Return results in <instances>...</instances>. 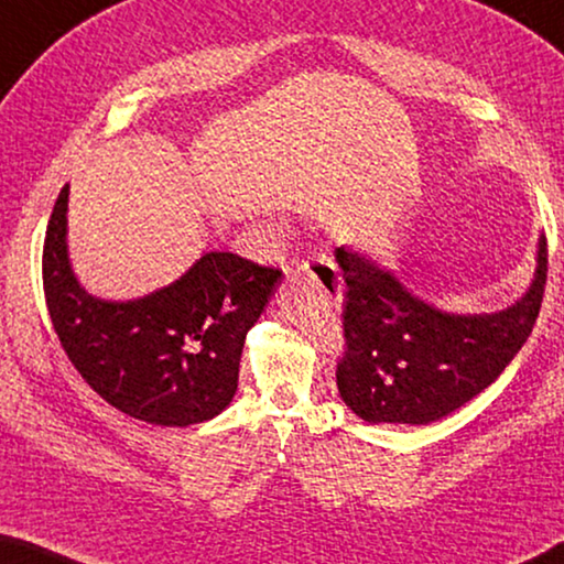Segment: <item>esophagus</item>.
I'll list each match as a JSON object with an SVG mask.
<instances>
[{"mask_svg": "<svg viewBox=\"0 0 564 564\" xmlns=\"http://www.w3.org/2000/svg\"><path fill=\"white\" fill-rule=\"evenodd\" d=\"M326 275H336V265H333L328 256H318V259H313V261H303L299 265V271L289 273V281L305 279V281L321 283V279H326Z\"/></svg>", "mask_w": 564, "mask_h": 564, "instance_id": "1", "label": "esophagus"}]
</instances>
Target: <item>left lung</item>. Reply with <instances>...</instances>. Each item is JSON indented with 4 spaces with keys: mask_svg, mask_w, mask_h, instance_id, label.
Segmentation results:
<instances>
[{
    "mask_svg": "<svg viewBox=\"0 0 564 564\" xmlns=\"http://www.w3.org/2000/svg\"><path fill=\"white\" fill-rule=\"evenodd\" d=\"M532 281L492 313H455L420 299L383 261L338 246L346 283L338 393L368 425H427L492 386L530 338L547 279V243L538 238Z\"/></svg>",
    "mask_w": 564,
    "mask_h": 564,
    "instance_id": "8db88e82",
    "label": "left lung"
}]
</instances>
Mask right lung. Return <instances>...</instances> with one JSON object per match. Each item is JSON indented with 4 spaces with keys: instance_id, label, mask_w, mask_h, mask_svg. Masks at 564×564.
<instances>
[{
    "instance_id": "obj_1",
    "label": "right lung",
    "mask_w": 564,
    "mask_h": 564,
    "mask_svg": "<svg viewBox=\"0 0 564 564\" xmlns=\"http://www.w3.org/2000/svg\"><path fill=\"white\" fill-rule=\"evenodd\" d=\"M69 184L44 238V295L66 356L121 413L186 427L231 405L246 333L269 305L281 271L208 251L174 283L139 299H101L69 256Z\"/></svg>"
}]
</instances>
